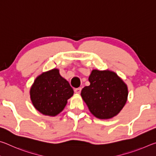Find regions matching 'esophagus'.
Returning <instances> with one entry per match:
<instances>
[{"mask_svg": "<svg viewBox=\"0 0 156 156\" xmlns=\"http://www.w3.org/2000/svg\"><path fill=\"white\" fill-rule=\"evenodd\" d=\"M81 87H79V88H76V89H74V91H75V93L76 94H80V92H81Z\"/></svg>", "mask_w": 156, "mask_h": 156, "instance_id": "obj_1", "label": "esophagus"}]
</instances>
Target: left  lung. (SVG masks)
Listing matches in <instances>:
<instances>
[{"mask_svg":"<svg viewBox=\"0 0 156 156\" xmlns=\"http://www.w3.org/2000/svg\"><path fill=\"white\" fill-rule=\"evenodd\" d=\"M89 81L90 85L82 89L81 96L90 112L102 120L117 115L128 97L127 85L122 79L112 71L93 69Z\"/></svg>","mask_w":156,"mask_h":156,"instance_id":"left-lung-1","label":"left lung"}]
</instances>
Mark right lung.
Returning a JSON list of instances; mask_svg holds the SVG:
<instances>
[{
  "instance_id": "1",
  "label": "right lung",
  "mask_w": 156,
  "mask_h": 156,
  "mask_svg": "<svg viewBox=\"0 0 156 156\" xmlns=\"http://www.w3.org/2000/svg\"><path fill=\"white\" fill-rule=\"evenodd\" d=\"M73 90L59 69H53L37 77L30 89V98L36 110L42 114L56 116L64 109Z\"/></svg>"
}]
</instances>
